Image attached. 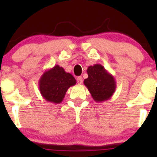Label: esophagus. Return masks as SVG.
I'll return each mask as SVG.
<instances>
[{"label": "esophagus", "instance_id": "obj_1", "mask_svg": "<svg viewBox=\"0 0 157 157\" xmlns=\"http://www.w3.org/2000/svg\"><path fill=\"white\" fill-rule=\"evenodd\" d=\"M77 82H78V84H81V83L83 82L82 76H78V78H77Z\"/></svg>", "mask_w": 157, "mask_h": 157}]
</instances>
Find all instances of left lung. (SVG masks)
I'll use <instances>...</instances> for the list:
<instances>
[{
  "mask_svg": "<svg viewBox=\"0 0 157 157\" xmlns=\"http://www.w3.org/2000/svg\"><path fill=\"white\" fill-rule=\"evenodd\" d=\"M88 77L83 81L96 102H103L111 98L117 89L114 77L101 64L96 63L87 68Z\"/></svg>",
  "mask_w": 157,
  "mask_h": 157,
  "instance_id": "left-lung-1",
  "label": "left lung"
}]
</instances>
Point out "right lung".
<instances>
[{
	"label": "right lung",
	"instance_id": "obj_1",
	"mask_svg": "<svg viewBox=\"0 0 157 157\" xmlns=\"http://www.w3.org/2000/svg\"><path fill=\"white\" fill-rule=\"evenodd\" d=\"M76 83V79L71 74L66 73L63 68L56 65L43 74L38 86L44 99L53 104H60L69 87Z\"/></svg>",
	"mask_w": 157,
	"mask_h": 157
}]
</instances>
